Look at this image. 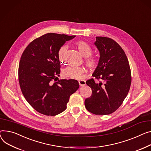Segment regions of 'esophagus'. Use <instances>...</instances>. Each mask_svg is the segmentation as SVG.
<instances>
[{
  "mask_svg": "<svg viewBox=\"0 0 151 151\" xmlns=\"http://www.w3.org/2000/svg\"><path fill=\"white\" fill-rule=\"evenodd\" d=\"M78 83H79V84L80 86H83L86 85V81H83V80H81V81H79Z\"/></svg>",
  "mask_w": 151,
  "mask_h": 151,
  "instance_id": "esophagus-1",
  "label": "esophagus"
}]
</instances>
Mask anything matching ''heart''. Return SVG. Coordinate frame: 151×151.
<instances>
[{
	"label": "heart",
	"mask_w": 151,
	"mask_h": 151,
	"mask_svg": "<svg viewBox=\"0 0 151 151\" xmlns=\"http://www.w3.org/2000/svg\"><path fill=\"white\" fill-rule=\"evenodd\" d=\"M75 47L79 52L84 58V63L90 71H94L99 66V60L96 56L92 55L93 49L87 42L84 41H78L75 43ZM67 49L66 45H63L58 52V58L60 62L64 63V54ZM85 72V68L83 67L70 66L65 68L63 72V76L65 78L79 79L82 77V75Z\"/></svg>",
	"instance_id": "1"
}]
</instances>
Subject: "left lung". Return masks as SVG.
<instances>
[{"label":"left lung","instance_id":"left-lung-1","mask_svg":"<svg viewBox=\"0 0 151 151\" xmlns=\"http://www.w3.org/2000/svg\"><path fill=\"white\" fill-rule=\"evenodd\" d=\"M96 39L99 64L93 74L94 78L86 81L92 93L84 103L90 112L106 115L114 112L122 104L131 84V72L125 52L116 41L103 36Z\"/></svg>","mask_w":151,"mask_h":151}]
</instances>
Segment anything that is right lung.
<instances>
[{
	"instance_id": "right-lung-1",
	"label": "right lung",
	"mask_w": 151,
	"mask_h": 151,
	"mask_svg": "<svg viewBox=\"0 0 151 151\" xmlns=\"http://www.w3.org/2000/svg\"><path fill=\"white\" fill-rule=\"evenodd\" d=\"M50 33L30 42L20 59L18 79L27 102L40 114L55 116L67 108L70 95L79 88L75 79H56L61 72L58 52L75 37Z\"/></svg>"
}]
</instances>
